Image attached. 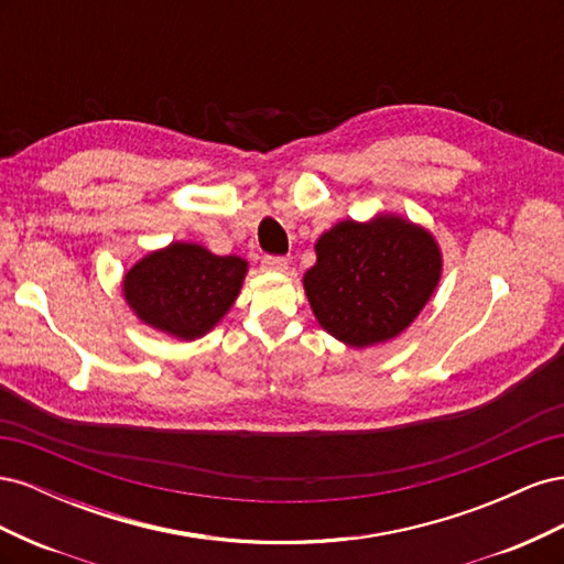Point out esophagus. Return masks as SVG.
<instances>
[{
	"instance_id": "obj_1",
	"label": "esophagus",
	"mask_w": 564,
	"mask_h": 564,
	"mask_svg": "<svg viewBox=\"0 0 564 564\" xmlns=\"http://www.w3.org/2000/svg\"><path fill=\"white\" fill-rule=\"evenodd\" d=\"M263 268L270 272H284L289 268V263H286V259H282V256H265Z\"/></svg>"
}]
</instances>
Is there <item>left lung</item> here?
Returning <instances> with one entry per match:
<instances>
[{
  "label": "left lung",
  "instance_id": "left-lung-1",
  "mask_svg": "<svg viewBox=\"0 0 564 564\" xmlns=\"http://www.w3.org/2000/svg\"><path fill=\"white\" fill-rule=\"evenodd\" d=\"M303 275L319 327L350 348L400 336L431 301L442 278V251L429 228L400 214L340 220L315 242Z\"/></svg>",
  "mask_w": 564,
  "mask_h": 564
}]
</instances>
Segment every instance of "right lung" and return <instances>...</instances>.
I'll return each mask as SVG.
<instances>
[{
    "mask_svg": "<svg viewBox=\"0 0 564 564\" xmlns=\"http://www.w3.org/2000/svg\"><path fill=\"white\" fill-rule=\"evenodd\" d=\"M247 272L242 256H216L197 242H172L127 270L122 296L145 327L195 340L228 315Z\"/></svg>",
    "mask_w": 564,
    "mask_h": 564,
    "instance_id": "obj_1",
    "label": "right lung"
}]
</instances>
